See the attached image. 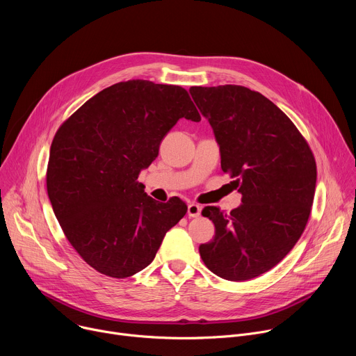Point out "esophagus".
<instances>
[{
  "label": "esophagus",
  "instance_id": "34e87169",
  "mask_svg": "<svg viewBox=\"0 0 356 356\" xmlns=\"http://www.w3.org/2000/svg\"><path fill=\"white\" fill-rule=\"evenodd\" d=\"M201 214V206L195 204V202H190L188 207H187V216L188 217H198Z\"/></svg>",
  "mask_w": 356,
  "mask_h": 356
}]
</instances>
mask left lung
<instances>
[{
    "label": "left lung",
    "instance_id": "1",
    "mask_svg": "<svg viewBox=\"0 0 356 356\" xmlns=\"http://www.w3.org/2000/svg\"><path fill=\"white\" fill-rule=\"evenodd\" d=\"M216 135L221 169L235 180L242 204L229 214L209 206L216 235L198 250L217 276L243 282L276 266L307 225L316 191L313 152L270 99L242 86L191 87Z\"/></svg>",
    "mask_w": 356,
    "mask_h": 356
}]
</instances>
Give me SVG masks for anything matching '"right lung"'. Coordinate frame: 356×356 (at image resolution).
<instances>
[{"label":"right lung","mask_w":356,"mask_h":356,"mask_svg":"<svg viewBox=\"0 0 356 356\" xmlns=\"http://www.w3.org/2000/svg\"><path fill=\"white\" fill-rule=\"evenodd\" d=\"M180 118L201 120L183 87L129 80L91 97L58 129L47 195L66 238L97 272H140L184 217L181 200L159 202L138 181Z\"/></svg>","instance_id":"obj_1"}]
</instances>
